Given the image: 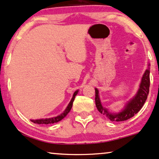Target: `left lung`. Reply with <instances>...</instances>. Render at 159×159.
<instances>
[{
	"instance_id": "1",
	"label": "left lung",
	"mask_w": 159,
	"mask_h": 159,
	"mask_svg": "<svg viewBox=\"0 0 159 159\" xmlns=\"http://www.w3.org/2000/svg\"><path fill=\"white\" fill-rule=\"evenodd\" d=\"M148 65V67H149ZM150 88V68L148 67L145 70L143 76H142L141 83H140L139 88L135 96L132 98L130 101L125 104L123 109L118 113L108 111L107 108H103L102 106L99 98V92L98 89L95 88V105L100 113L103 114L106 117L108 118L111 121L122 122L125 121L136 114H137L142 106L145 103L148 95L149 94Z\"/></svg>"
}]
</instances>
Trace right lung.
I'll use <instances>...</instances> for the list:
<instances>
[{"label": "right lung", "mask_w": 159, "mask_h": 159, "mask_svg": "<svg viewBox=\"0 0 159 159\" xmlns=\"http://www.w3.org/2000/svg\"><path fill=\"white\" fill-rule=\"evenodd\" d=\"M78 90L77 91H75L74 92L73 94V98H72L71 100H70V103L68 104L67 107L66 108V109L65 110V111L63 112L61 114H60V115L57 116H55V117H52V118H46V119H39V120H31V121L33 122L34 123H36V124H53V123H55V122H59L60 120H61L63 118H65L66 116L67 115V114L69 113L70 110H71L72 108V106H73V103L74 101V99H75V95L78 94Z\"/></svg>", "instance_id": "1"}]
</instances>
